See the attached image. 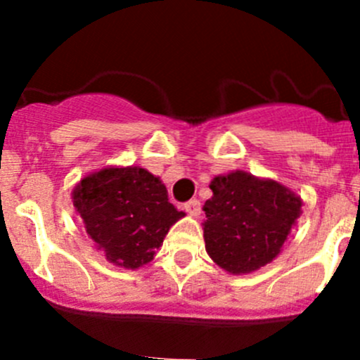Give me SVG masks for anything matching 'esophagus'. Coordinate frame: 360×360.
<instances>
[{
	"label": "esophagus",
	"mask_w": 360,
	"mask_h": 360,
	"mask_svg": "<svg viewBox=\"0 0 360 360\" xmlns=\"http://www.w3.org/2000/svg\"><path fill=\"white\" fill-rule=\"evenodd\" d=\"M184 210H186L190 216L198 217V216H200V212H202V205H200V202L197 200V198H193V200L184 203Z\"/></svg>",
	"instance_id": "obj_1"
}]
</instances>
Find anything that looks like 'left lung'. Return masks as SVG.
Here are the masks:
<instances>
[{
	"label": "left lung",
	"mask_w": 360,
	"mask_h": 360,
	"mask_svg": "<svg viewBox=\"0 0 360 360\" xmlns=\"http://www.w3.org/2000/svg\"><path fill=\"white\" fill-rule=\"evenodd\" d=\"M203 240L210 259L231 275L252 274L281 254L303 200L291 188L244 170L210 181Z\"/></svg>",
	"instance_id": "8db88e82"
}]
</instances>
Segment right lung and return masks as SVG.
<instances>
[{
    "mask_svg": "<svg viewBox=\"0 0 360 360\" xmlns=\"http://www.w3.org/2000/svg\"><path fill=\"white\" fill-rule=\"evenodd\" d=\"M71 195L96 248L127 270L150 263L170 226L186 216L169 202L160 177L143 167H104L86 174Z\"/></svg>",
    "mask_w": 360,
    "mask_h": 360,
    "instance_id": "obj_1",
    "label": "right lung"
}]
</instances>
